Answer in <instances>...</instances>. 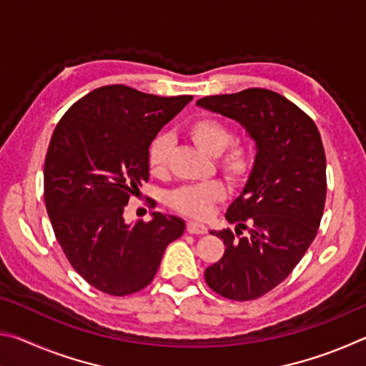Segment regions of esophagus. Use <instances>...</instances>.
Returning <instances> with one entry per match:
<instances>
[{"label":"esophagus","instance_id":"obj_1","mask_svg":"<svg viewBox=\"0 0 366 366\" xmlns=\"http://www.w3.org/2000/svg\"><path fill=\"white\" fill-rule=\"evenodd\" d=\"M187 231L190 234H207V226L202 224V222H197V221H189L187 222Z\"/></svg>","mask_w":366,"mask_h":366}]
</instances>
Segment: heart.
<instances>
[{
  "label": "heart",
  "mask_w": 366,
  "mask_h": 366,
  "mask_svg": "<svg viewBox=\"0 0 366 366\" xmlns=\"http://www.w3.org/2000/svg\"><path fill=\"white\" fill-rule=\"evenodd\" d=\"M190 140L202 152L212 157H219L218 166L229 181L237 184L249 176L252 169V148L244 142H232L231 129L216 117H200L187 127ZM172 139L168 134H159L153 139L148 148V168L152 174L163 176L168 169ZM227 195L226 185L221 181L184 185L168 197V203L176 212L207 218L212 213L214 203L224 200Z\"/></svg>",
  "instance_id": "heart-1"
}]
</instances>
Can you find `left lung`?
Wrapping results in <instances>:
<instances>
[{
	"label": "left lung",
	"mask_w": 366,
	"mask_h": 366,
	"mask_svg": "<svg viewBox=\"0 0 366 366\" xmlns=\"http://www.w3.org/2000/svg\"><path fill=\"white\" fill-rule=\"evenodd\" d=\"M197 104L239 122L257 152L249 179L226 213L239 237L231 229L209 231L226 250L205 269V281L226 299H258L286 280L318 232L326 202L323 142L317 124L276 92L247 89ZM245 222L249 234L240 236Z\"/></svg>",
	"instance_id": "obj_1"
}]
</instances>
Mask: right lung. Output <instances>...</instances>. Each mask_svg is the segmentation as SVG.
Listing matches in <instances>:
<instances>
[{
  "label": "right lung",
  "instance_id": "obj_1",
  "mask_svg": "<svg viewBox=\"0 0 366 366\" xmlns=\"http://www.w3.org/2000/svg\"><path fill=\"white\" fill-rule=\"evenodd\" d=\"M192 98L100 86L54 129L43 171L46 212L72 268L104 294L147 287L166 247L184 232V219L158 212L127 224L124 208L150 177L153 139Z\"/></svg>",
  "mask_w": 366,
  "mask_h": 366
}]
</instances>
